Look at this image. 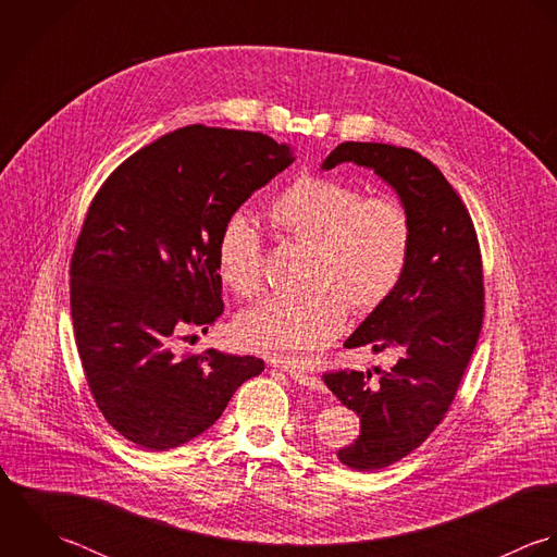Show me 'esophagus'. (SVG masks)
Segmentation results:
<instances>
[{"mask_svg":"<svg viewBox=\"0 0 557 557\" xmlns=\"http://www.w3.org/2000/svg\"><path fill=\"white\" fill-rule=\"evenodd\" d=\"M290 374V379L295 381V383H299V385H304V387H308V389H314V392H323V381L319 379V376H312V374H304V372H295V370H290L288 372Z\"/></svg>","mask_w":557,"mask_h":557,"instance_id":"1","label":"esophagus"}]
</instances>
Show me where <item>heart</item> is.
Listing matches in <instances>:
<instances>
[{
  "label": "heart",
  "mask_w": 557,
  "mask_h": 557,
  "mask_svg": "<svg viewBox=\"0 0 557 557\" xmlns=\"http://www.w3.org/2000/svg\"><path fill=\"white\" fill-rule=\"evenodd\" d=\"M267 218L284 238L310 247L306 282L312 288L245 310L236 337L247 350L280 363L308 366L342 330L348 306L368 312L394 293L411 256L413 222L398 198H361L357 187L319 174L288 185ZM218 269L236 295L258 293L262 249L245 220L234 218L223 227Z\"/></svg>",
  "instance_id": "b5f03b06"
}]
</instances>
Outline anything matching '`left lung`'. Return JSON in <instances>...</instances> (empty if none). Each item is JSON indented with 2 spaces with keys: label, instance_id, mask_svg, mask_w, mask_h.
<instances>
[{
  "label": "left lung",
  "instance_id": "obj_1",
  "mask_svg": "<svg viewBox=\"0 0 557 557\" xmlns=\"http://www.w3.org/2000/svg\"><path fill=\"white\" fill-rule=\"evenodd\" d=\"M357 163L374 170L407 207L413 243L394 293L344 346L394 348L398 361L372 372H327L325 385L359 416V437L337 451L357 471L394 465L424 444L456 396L484 317L482 256L473 222L437 165L411 148L344 141L323 170Z\"/></svg>",
  "mask_w": 557,
  "mask_h": 557
}]
</instances>
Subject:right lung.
<instances>
[{
    "instance_id": "1",
    "label": "right lung",
    "mask_w": 557,
    "mask_h": 557,
    "mask_svg": "<svg viewBox=\"0 0 557 557\" xmlns=\"http://www.w3.org/2000/svg\"><path fill=\"white\" fill-rule=\"evenodd\" d=\"M293 161L264 133L191 124L131 154L95 196L71 260L73 330L97 407L128 442H191L264 370L215 348L176 357L172 342L222 317L223 227Z\"/></svg>"
}]
</instances>
